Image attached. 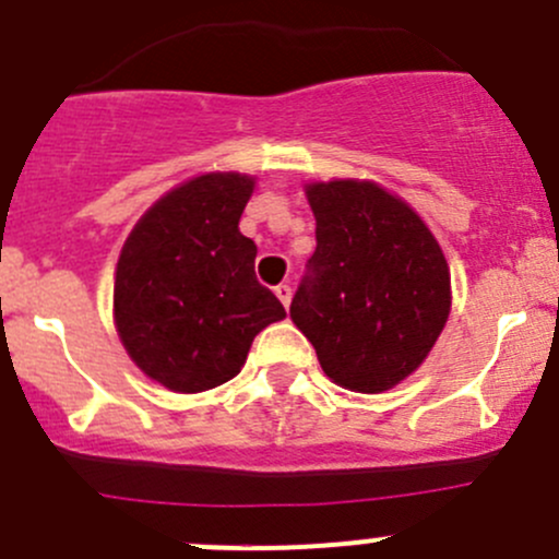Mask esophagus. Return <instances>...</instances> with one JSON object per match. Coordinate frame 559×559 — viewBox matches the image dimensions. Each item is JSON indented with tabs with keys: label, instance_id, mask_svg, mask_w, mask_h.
Listing matches in <instances>:
<instances>
[{
	"label": "esophagus",
	"instance_id": "34e87169",
	"mask_svg": "<svg viewBox=\"0 0 559 559\" xmlns=\"http://www.w3.org/2000/svg\"><path fill=\"white\" fill-rule=\"evenodd\" d=\"M275 295H278V300H281V304H284V309L292 304V286L289 284H278V286H275Z\"/></svg>",
	"mask_w": 559,
	"mask_h": 559
}]
</instances>
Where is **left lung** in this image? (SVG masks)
Returning <instances> with one entry per match:
<instances>
[{
  "mask_svg": "<svg viewBox=\"0 0 559 559\" xmlns=\"http://www.w3.org/2000/svg\"><path fill=\"white\" fill-rule=\"evenodd\" d=\"M317 250L289 317L342 389L378 394L408 378L450 317V267L419 215L374 181L306 187Z\"/></svg>",
  "mask_w": 559,
  "mask_h": 559,
  "instance_id": "left-lung-1",
  "label": "left lung"
}]
</instances>
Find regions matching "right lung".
<instances>
[{
  "mask_svg": "<svg viewBox=\"0 0 559 559\" xmlns=\"http://www.w3.org/2000/svg\"><path fill=\"white\" fill-rule=\"evenodd\" d=\"M250 192V176H198L162 195L123 242L115 328L129 358L165 389L195 394L226 383L255 333L286 317L255 281L253 239L239 234Z\"/></svg>",
  "mask_w": 559,
  "mask_h": 559,
  "instance_id": "add662e5",
  "label": "right lung"
}]
</instances>
